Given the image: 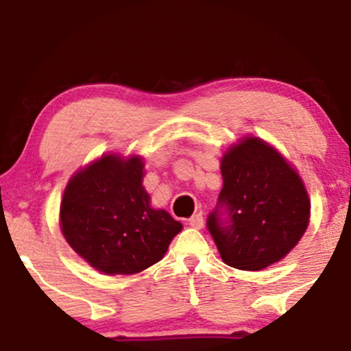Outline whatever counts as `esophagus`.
Here are the masks:
<instances>
[{"mask_svg": "<svg viewBox=\"0 0 351 351\" xmlns=\"http://www.w3.org/2000/svg\"><path fill=\"white\" fill-rule=\"evenodd\" d=\"M188 224L195 229H201L203 228V215H201V213H198V215H193L188 219Z\"/></svg>", "mask_w": 351, "mask_h": 351, "instance_id": "obj_1", "label": "esophagus"}]
</instances>
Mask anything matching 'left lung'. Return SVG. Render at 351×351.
I'll return each mask as SVG.
<instances>
[{
    "instance_id": "1",
    "label": "left lung",
    "mask_w": 351,
    "mask_h": 351,
    "mask_svg": "<svg viewBox=\"0 0 351 351\" xmlns=\"http://www.w3.org/2000/svg\"><path fill=\"white\" fill-rule=\"evenodd\" d=\"M223 189L206 226L221 257L241 271L279 263L307 231L310 199L299 173L256 136L221 160Z\"/></svg>"
}]
</instances>
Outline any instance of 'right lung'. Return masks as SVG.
<instances>
[{
	"label": "right lung",
	"mask_w": 351,
	"mask_h": 351,
	"mask_svg": "<svg viewBox=\"0 0 351 351\" xmlns=\"http://www.w3.org/2000/svg\"><path fill=\"white\" fill-rule=\"evenodd\" d=\"M140 156H100L69 180L60 201V231L97 271L142 272L163 259L183 229L165 209L150 204Z\"/></svg>",
	"instance_id": "obj_1"
}]
</instances>
